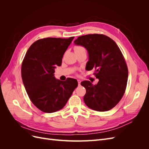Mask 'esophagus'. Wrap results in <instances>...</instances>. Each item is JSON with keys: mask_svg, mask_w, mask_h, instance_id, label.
I'll return each instance as SVG.
<instances>
[{"mask_svg": "<svg viewBox=\"0 0 149 149\" xmlns=\"http://www.w3.org/2000/svg\"><path fill=\"white\" fill-rule=\"evenodd\" d=\"M77 81H78V85H79V86H80V84H81V81H80L79 79H78Z\"/></svg>", "mask_w": 149, "mask_h": 149, "instance_id": "34e87169", "label": "esophagus"}]
</instances>
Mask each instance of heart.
<instances>
[{"label": "heart", "mask_w": 149, "mask_h": 149, "mask_svg": "<svg viewBox=\"0 0 149 149\" xmlns=\"http://www.w3.org/2000/svg\"><path fill=\"white\" fill-rule=\"evenodd\" d=\"M82 49H85L84 48L82 47H80V46H78V47H76L74 48V50L75 51H77V50H82ZM86 50V49H85Z\"/></svg>", "instance_id": "heart-1"}]
</instances>
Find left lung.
<instances>
[{"mask_svg": "<svg viewBox=\"0 0 149 149\" xmlns=\"http://www.w3.org/2000/svg\"><path fill=\"white\" fill-rule=\"evenodd\" d=\"M74 43L87 49L86 68L95 69L94 74L99 79L97 84L89 81L81 83L86 90L85 104L97 111L111 109L123 97L127 83L128 68L120 49L113 40L102 34L80 36Z\"/></svg>", "mask_w": 149, "mask_h": 149, "instance_id": "8db88e82", "label": "left lung"}]
</instances>
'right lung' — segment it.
<instances>
[{
  "instance_id": "1",
  "label": "right lung",
  "mask_w": 149,
  "mask_h": 149,
  "mask_svg": "<svg viewBox=\"0 0 149 149\" xmlns=\"http://www.w3.org/2000/svg\"><path fill=\"white\" fill-rule=\"evenodd\" d=\"M74 37L45 38L35 42L26 52L22 64V78L30 101L44 112L63 107L78 86L77 80L62 81L54 76L56 66L61 65L63 56Z\"/></svg>"
}]
</instances>
